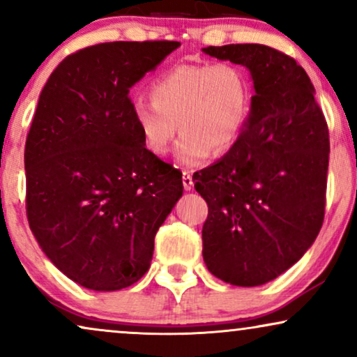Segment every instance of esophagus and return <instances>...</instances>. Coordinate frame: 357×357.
Here are the masks:
<instances>
[{"label":"esophagus","mask_w":357,"mask_h":357,"mask_svg":"<svg viewBox=\"0 0 357 357\" xmlns=\"http://www.w3.org/2000/svg\"><path fill=\"white\" fill-rule=\"evenodd\" d=\"M182 182H183V188H185V190H192L193 180H192L190 170H183V174H182Z\"/></svg>","instance_id":"1"}]
</instances>
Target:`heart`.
Listing matches in <instances>:
<instances>
[{"instance_id":"1","label":"heart","mask_w":357,"mask_h":357,"mask_svg":"<svg viewBox=\"0 0 357 357\" xmlns=\"http://www.w3.org/2000/svg\"><path fill=\"white\" fill-rule=\"evenodd\" d=\"M252 81L231 61L178 64L158 76L151 98L132 104V116L145 147L155 155L169 152L177 130V160L199 167L212 152L225 153L238 142L252 109Z\"/></svg>"}]
</instances>
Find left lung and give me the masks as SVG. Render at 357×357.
<instances>
[{"label": "left lung", "instance_id": "left-lung-1", "mask_svg": "<svg viewBox=\"0 0 357 357\" xmlns=\"http://www.w3.org/2000/svg\"><path fill=\"white\" fill-rule=\"evenodd\" d=\"M204 52L248 68L255 96L238 142L193 174L208 205L202 228L208 271L225 283L259 286L291 268L324 220L329 130L314 87L293 57L265 44Z\"/></svg>", "mask_w": 357, "mask_h": 357}]
</instances>
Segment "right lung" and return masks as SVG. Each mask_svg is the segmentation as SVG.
<instances>
[{
    "instance_id": "add662e5",
    "label": "right lung",
    "mask_w": 357,
    "mask_h": 357,
    "mask_svg": "<svg viewBox=\"0 0 357 357\" xmlns=\"http://www.w3.org/2000/svg\"><path fill=\"white\" fill-rule=\"evenodd\" d=\"M177 41L100 43L69 54L39 96L26 137V215L46 257L94 291L147 273L182 172L145 147L129 89Z\"/></svg>"
}]
</instances>
